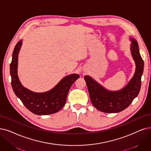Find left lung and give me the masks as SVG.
I'll return each mask as SVG.
<instances>
[{"label":"left lung","mask_w":151,"mask_h":151,"mask_svg":"<svg viewBox=\"0 0 151 151\" xmlns=\"http://www.w3.org/2000/svg\"><path fill=\"white\" fill-rule=\"evenodd\" d=\"M131 51L136 64L135 73L128 83L118 91L105 89L91 77H84L90 100L96 109L105 113H118L128 108L139 93L141 76L144 70V61L139 51L136 40L131 38Z\"/></svg>","instance_id":"1"}]
</instances>
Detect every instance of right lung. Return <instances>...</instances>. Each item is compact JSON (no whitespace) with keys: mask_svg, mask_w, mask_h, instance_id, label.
I'll list each match as a JSON object with an SVG mask.
<instances>
[{"mask_svg":"<svg viewBox=\"0 0 151 151\" xmlns=\"http://www.w3.org/2000/svg\"><path fill=\"white\" fill-rule=\"evenodd\" d=\"M22 45V40L15 46L10 65L12 87L18 98L28 110L38 115H46L59 111L64 106L69 90L79 75L72 74L65 76L50 91L33 92L24 87L17 75L18 56Z\"/></svg>","mask_w":151,"mask_h":151,"instance_id":"right-lung-1","label":"right lung"}]
</instances>
